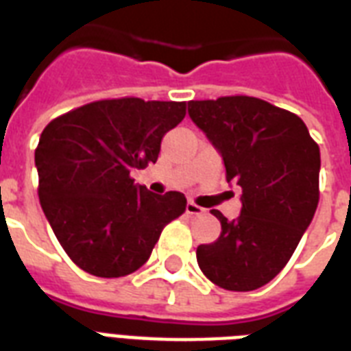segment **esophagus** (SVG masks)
Returning <instances> with one entry per match:
<instances>
[{
    "mask_svg": "<svg viewBox=\"0 0 351 351\" xmlns=\"http://www.w3.org/2000/svg\"><path fill=\"white\" fill-rule=\"evenodd\" d=\"M186 213L187 215H204V213H206V209L200 208V206H197V204L189 200V202H187V206H186Z\"/></svg>",
    "mask_w": 351,
    "mask_h": 351,
    "instance_id": "1",
    "label": "esophagus"
}]
</instances>
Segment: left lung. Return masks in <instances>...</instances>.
<instances>
[{"label":"left lung","mask_w":351,"mask_h":351,"mask_svg":"<svg viewBox=\"0 0 351 351\" xmlns=\"http://www.w3.org/2000/svg\"><path fill=\"white\" fill-rule=\"evenodd\" d=\"M219 151L226 180L242 187L239 219L211 213L222 231L197 247L202 273L230 291L262 288L280 273L319 204L321 151L297 114L253 96L187 104Z\"/></svg>","instance_id":"left-lung-1"}]
</instances>
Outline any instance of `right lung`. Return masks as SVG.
<instances>
[{"mask_svg": "<svg viewBox=\"0 0 351 351\" xmlns=\"http://www.w3.org/2000/svg\"><path fill=\"white\" fill-rule=\"evenodd\" d=\"M186 101L100 100L54 118L36 147L38 195L58 242L95 277H125L151 256L160 233L186 211L178 191L154 195L131 178L158 160Z\"/></svg>", "mask_w": 351, "mask_h": 351, "instance_id": "obj_1", "label": "right lung"}]
</instances>
